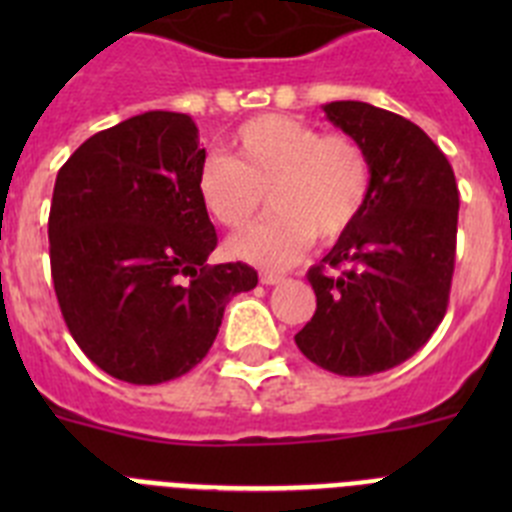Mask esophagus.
<instances>
[{"label": "esophagus", "mask_w": 512, "mask_h": 512, "mask_svg": "<svg viewBox=\"0 0 512 512\" xmlns=\"http://www.w3.org/2000/svg\"><path fill=\"white\" fill-rule=\"evenodd\" d=\"M279 282H284L282 274H274V271H264V274H261V284H266V287H271V284H279Z\"/></svg>", "instance_id": "34e87169"}]
</instances>
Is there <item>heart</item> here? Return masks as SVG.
<instances>
[{"label":"heart","instance_id":"b5f03b06","mask_svg":"<svg viewBox=\"0 0 512 512\" xmlns=\"http://www.w3.org/2000/svg\"><path fill=\"white\" fill-rule=\"evenodd\" d=\"M233 158L207 156L197 171L200 202L225 228H243L264 207V223L233 235L235 259L266 269L295 264L315 235L333 243L359 223L372 194V164L351 135L289 115L243 122L230 138Z\"/></svg>","mask_w":512,"mask_h":512}]
</instances>
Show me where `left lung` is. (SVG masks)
Segmentation results:
<instances>
[{"label":"left lung","instance_id":"left-lung-1","mask_svg":"<svg viewBox=\"0 0 512 512\" xmlns=\"http://www.w3.org/2000/svg\"><path fill=\"white\" fill-rule=\"evenodd\" d=\"M323 112L364 146L372 194L359 223L307 271L318 310L295 343L328 372L369 377L410 359L446 315L459 189L415 122L351 99Z\"/></svg>","mask_w":512,"mask_h":512}]
</instances>
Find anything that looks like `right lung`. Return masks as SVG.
Segmentation results:
<instances>
[{
	"mask_svg": "<svg viewBox=\"0 0 512 512\" xmlns=\"http://www.w3.org/2000/svg\"><path fill=\"white\" fill-rule=\"evenodd\" d=\"M200 130L151 110L84 140L53 187L48 241L58 305L89 361L130 384L200 364L225 305L259 284L248 264H207L217 235L197 194Z\"/></svg>",
	"mask_w": 512,
	"mask_h": 512,
	"instance_id": "1",
	"label": "right lung"
}]
</instances>
